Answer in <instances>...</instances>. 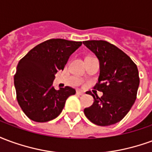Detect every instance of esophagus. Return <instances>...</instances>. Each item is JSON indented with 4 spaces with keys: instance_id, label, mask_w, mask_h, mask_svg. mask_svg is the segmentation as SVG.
Instances as JSON below:
<instances>
[{
    "instance_id": "1",
    "label": "esophagus",
    "mask_w": 152,
    "mask_h": 152,
    "mask_svg": "<svg viewBox=\"0 0 152 152\" xmlns=\"http://www.w3.org/2000/svg\"><path fill=\"white\" fill-rule=\"evenodd\" d=\"M76 94H80V95H83V94H84V92L81 91V90H77V91H76Z\"/></svg>"
}]
</instances>
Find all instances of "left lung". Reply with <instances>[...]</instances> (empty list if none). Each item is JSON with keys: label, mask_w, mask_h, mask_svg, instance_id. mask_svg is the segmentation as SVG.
Listing matches in <instances>:
<instances>
[{"label": "left lung", "mask_w": 152, "mask_h": 152, "mask_svg": "<svg viewBox=\"0 0 152 152\" xmlns=\"http://www.w3.org/2000/svg\"><path fill=\"white\" fill-rule=\"evenodd\" d=\"M83 44L99 58V82L94 89L103 94L99 98L90 93L94 102L85 108L84 113L97 125H112L126 115L136 100L139 86L137 65L126 53L107 41L86 40Z\"/></svg>", "instance_id": "8db88e82"}]
</instances>
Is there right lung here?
Instances as JSON below:
<instances>
[{
    "label": "right lung",
    "mask_w": 152,
    "mask_h": 152,
    "mask_svg": "<svg viewBox=\"0 0 152 152\" xmlns=\"http://www.w3.org/2000/svg\"><path fill=\"white\" fill-rule=\"evenodd\" d=\"M81 41L50 39L31 49L18 62L14 81L17 100L25 115L47 122L62 112L67 98L76 94L69 86L55 89L53 81Z\"/></svg>",
    "instance_id": "add662e5"
}]
</instances>
